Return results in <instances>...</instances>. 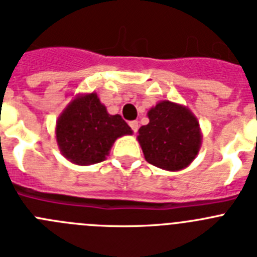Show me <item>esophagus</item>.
I'll list each match as a JSON object with an SVG mask.
<instances>
[{
	"label": "esophagus",
	"instance_id": "34e87169",
	"mask_svg": "<svg viewBox=\"0 0 257 257\" xmlns=\"http://www.w3.org/2000/svg\"><path fill=\"white\" fill-rule=\"evenodd\" d=\"M128 124H130L131 130H133L134 133H136V131L139 130V122L138 121H131V122H128Z\"/></svg>",
	"mask_w": 257,
	"mask_h": 257
}]
</instances>
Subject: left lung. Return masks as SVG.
<instances>
[{"mask_svg":"<svg viewBox=\"0 0 257 257\" xmlns=\"http://www.w3.org/2000/svg\"><path fill=\"white\" fill-rule=\"evenodd\" d=\"M149 123L140 127L139 140L145 160L160 169L178 171L197 156L201 131L189 109L161 101L148 112Z\"/></svg>","mask_w":257,"mask_h":257,"instance_id":"8db88e82","label":"left lung"}]
</instances>
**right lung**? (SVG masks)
<instances>
[{"instance_id":"obj_1","label":"right lung","mask_w":257,"mask_h":257,"mask_svg":"<svg viewBox=\"0 0 257 257\" xmlns=\"http://www.w3.org/2000/svg\"><path fill=\"white\" fill-rule=\"evenodd\" d=\"M128 134L130 126L119 114H109L96 94L77 97L56 124L59 148L76 165L103 162L114 140Z\"/></svg>"}]
</instances>
